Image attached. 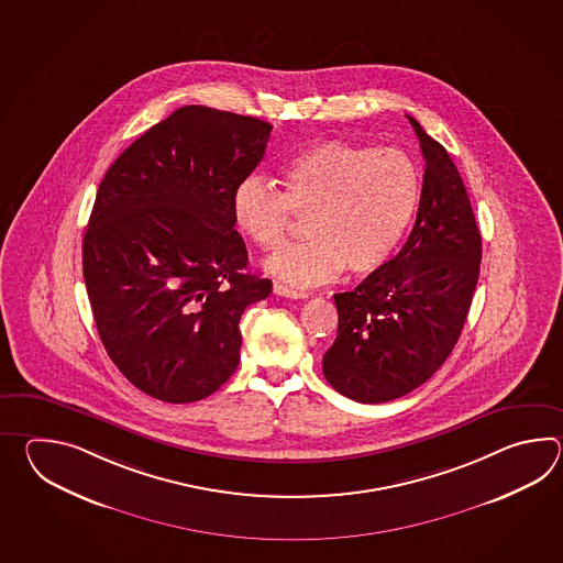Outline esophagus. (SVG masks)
Wrapping results in <instances>:
<instances>
[{
	"label": "esophagus",
	"mask_w": 563,
	"mask_h": 563,
	"mask_svg": "<svg viewBox=\"0 0 563 563\" xmlns=\"http://www.w3.org/2000/svg\"><path fill=\"white\" fill-rule=\"evenodd\" d=\"M274 291H276L277 296H286V298L294 299H303L310 296V294H308L306 289H298V287H289L286 286V284H279V282H276V284H274Z\"/></svg>",
	"instance_id": "1"
}]
</instances>
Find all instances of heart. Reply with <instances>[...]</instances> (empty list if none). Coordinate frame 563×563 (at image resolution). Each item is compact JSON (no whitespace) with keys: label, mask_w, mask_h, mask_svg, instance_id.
<instances>
[{"label":"heart","mask_w":563,"mask_h":563,"mask_svg":"<svg viewBox=\"0 0 563 563\" xmlns=\"http://www.w3.org/2000/svg\"><path fill=\"white\" fill-rule=\"evenodd\" d=\"M419 203V173L396 148L344 141L311 144L284 167V191L262 177L233 191V221L260 250L286 238L294 216L308 217L301 243L274 253L265 267L294 286H318L347 267L368 276L393 260Z\"/></svg>","instance_id":"b5f03b06"}]
</instances>
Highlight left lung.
I'll use <instances>...</instances> for the list:
<instances>
[{
    "label": "left lung",
    "mask_w": 563,
    "mask_h": 563,
    "mask_svg": "<svg viewBox=\"0 0 563 563\" xmlns=\"http://www.w3.org/2000/svg\"><path fill=\"white\" fill-rule=\"evenodd\" d=\"M408 120L424 156L417 223L383 269L335 294L338 335L323 354L325 380L366 405L408 395L443 366L467 320L483 255L455 163Z\"/></svg>",
    "instance_id": "1"
}]
</instances>
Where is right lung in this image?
Masks as SVG:
<instances>
[{
    "label": "right lung",
    "mask_w": 563,
    "mask_h": 563,
    "mask_svg": "<svg viewBox=\"0 0 563 563\" xmlns=\"http://www.w3.org/2000/svg\"><path fill=\"white\" fill-rule=\"evenodd\" d=\"M272 124L183 107L110 165L82 243L86 291L108 356L165 402L213 395L240 364L243 310L272 294L250 274L233 191Z\"/></svg>",
    "instance_id": "1"
}]
</instances>
